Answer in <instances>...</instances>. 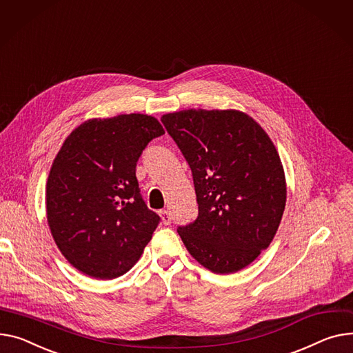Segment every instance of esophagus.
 <instances>
[{"label":"esophagus","mask_w":353,"mask_h":353,"mask_svg":"<svg viewBox=\"0 0 353 353\" xmlns=\"http://www.w3.org/2000/svg\"><path fill=\"white\" fill-rule=\"evenodd\" d=\"M160 217H161L163 223L166 224V225L172 223V214H170L169 210H161V211H160Z\"/></svg>","instance_id":"1"}]
</instances>
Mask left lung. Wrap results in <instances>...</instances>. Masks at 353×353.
<instances>
[{"label":"left lung","mask_w":353,"mask_h":353,"mask_svg":"<svg viewBox=\"0 0 353 353\" xmlns=\"http://www.w3.org/2000/svg\"><path fill=\"white\" fill-rule=\"evenodd\" d=\"M161 123L189 163L199 216L177 228L185 248L217 274L237 272L271 244L287 185L264 129L239 110L189 109Z\"/></svg>","instance_id":"obj_1"}]
</instances>
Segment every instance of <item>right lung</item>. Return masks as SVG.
<instances>
[{"label": "right lung", "instance_id": "1", "mask_svg": "<svg viewBox=\"0 0 353 353\" xmlns=\"http://www.w3.org/2000/svg\"><path fill=\"white\" fill-rule=\"evenodd\" d=\"M164 134L148 114L90 119L70 133L46 183V217L63 256L98 279L128 272L152 240L160 217L149 210L136 164Z\"/></svg>", "mask_w": 353, "mask_h": 353}]
</instances>
